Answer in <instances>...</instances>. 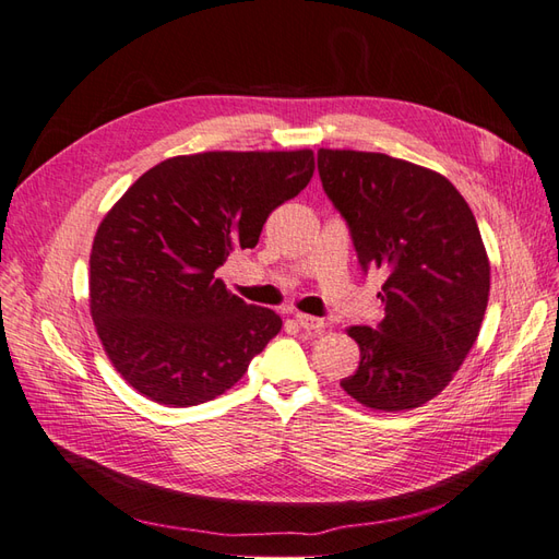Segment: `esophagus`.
Masks as SVG:
<instances>
[{
    "instance_id": "1",
    "label": "esophagus",
    "mask_w": 559,
    "mask_h": 559,
    "mask_svg": "<svg viewBox=\"0 0 559 559\" xmlns=\"http://www.w3.org/2000/svg\"><path fill=\"white\" fill-rule=\"evenodd\" d=\"M295 323L307 333H319L323 329V319L309 317V314H295Z\"/></svg>"
}]
</instances>
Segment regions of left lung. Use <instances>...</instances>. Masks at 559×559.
Segmentation results:
<instances>
[{
	"mask_svg": "<svg viewBox=\"0 0 559 559\" xmlns=\"http://www.w3.org/2000/svg\"><path fill=\"white\" fill-rule=\"evenodd\" d=\"M319 176L359 264L388 274L379 329H347L359 367L343 391L381 412L421 407L443 393L481 331L490 262L476 218L445 176L381 152L321 147Z\"/></svg>",
	"mask_w": 559,
	"mask_h": 559,
	"instance_id": "obj_1",
	"label": "left lung"
}]
</instances>
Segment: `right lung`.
I'll return each mask as SVG.
<instances>
[{"instance_id":"1","label":"right lung","mask_w":559,"mask_h":559,"mask_svg":"<svg viewBox=\"0 0 559 559\" xmlns=\"http://www.w3.org/2000/svg\"><path fill=\"white\" fill-rule=\"evenodd\" d=\"M311 176V150L200 152L159 162L123 192L90 252V314L128 385L192 407L242 379L283 321L214 274L233 250L254 248Z\"/></svg>"}]
</instances>
